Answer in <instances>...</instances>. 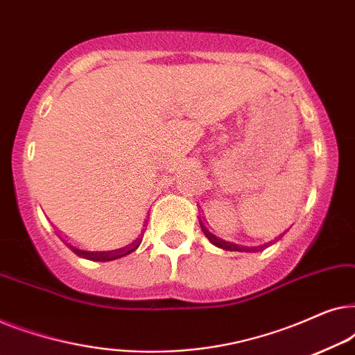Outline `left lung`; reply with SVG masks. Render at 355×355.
I'll return each instance as SVG.
<instances>
[{
  "label": "left lung",
  "instance_id": "1",
  "mask_svg": "<svg viewBox=\"0 0 355 355\" xmlns=\"http://www.w3.org/2000/svg\"><path fill=\"white\" fill-rule=\"evenodd\" d=\"M202 231H203V234L208 237V241H210L213 245L220 247V249H223V250H241V249H245V247H239L237 244H227V242H225V241L216 239L215 236L210 234V232H208L207 230H203V227H202Z\"/></svg>",
  "mask_w": 355,
  "mask_h": 355
}]
</instances>
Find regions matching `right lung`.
Instances as JSON below:
<instances>
[{"label":"right lung","mask_w":355,"mask_h":355,"mask_svg":"<svg viewBox=\"0 0 355 355\" xmlns=\"http://www.w3.org/2000/svg\"><path fill=\"white\" fill-rule=\"evenodd\" d=\"M140 245V241L132 242L130 245H125L123 249H116V250H106V252H87V250H79L76 247H72V250L76 252L77 255L84 257L87 260H94V261H111V260H118L121 257H125L137 249Z\"/></svg>","instance_id":"add662e5"}]
</instances>
